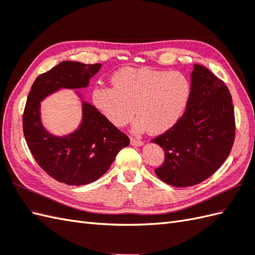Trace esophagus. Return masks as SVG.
I'll list each match as a JSON object with an SVG mask.
<instances>
[{
	"mask_svg": "<svg viewBox=\"0 0 255 255\" xmlns=\"http://www.w3.org/2000/svg\"><path fill=\"white\" fill-rule=\"evenodd\" d=\"M130 142H131L132 145H135V146H141L142 144H143V141H141L140 139H135V138H130Z\"/></svg>",
	"mask_w": 255,
	"mask_h": 255,
	"instance_id": "obj_1",
	"label": "esophagus"
}]
</instances>
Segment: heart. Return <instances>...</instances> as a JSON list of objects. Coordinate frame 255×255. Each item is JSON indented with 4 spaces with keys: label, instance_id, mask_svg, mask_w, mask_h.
I'll return each mask as SVG.
<instances>
[{
    "label": "heart",
    "instance_id": "1",
    "mask_svg": "<svg viewBox=\"0 0 255 255\" xmlns=\"http://www.w3.org/2000/svg\"><path fill=\"white\" fill-rule=\"evenodd\" d=\"M113 87L97 86L92 102L106 120L117 127L135 114L133 130L163 133L174 127L191 96V82L179 72L149 67H123L112 77Z\"/></svg>",
    "mask_w": 255,
    "mask_h": 255
}]
</instances>
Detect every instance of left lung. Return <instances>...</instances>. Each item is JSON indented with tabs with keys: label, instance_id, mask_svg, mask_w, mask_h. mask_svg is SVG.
Instances as JSON below:
<instances>
[{
	"label": "left lung",
	"instance_id": "obj_1",
	"mask_svg": "<svg viewBox=\"0 0 255 255\" xmlns=\"http://www.w3.org/2000/svg\"><path fill=\"white\" fill-rule=\"evenodd\" d=\"M235 130L228 88L206 67L193 65L191 96L185 113L174 127L152 140L165 151L156 176L178 188L208 179L228 157Z\"/></svg>",
	"mask_w": 255,
	"mask_h": 255
}]
</instances>
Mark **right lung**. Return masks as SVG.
I'll use <instances>...</instances> for the list:
<instances>
[{"mask_svg":"<svg viewBox=\"0 0 255 255\" xmlns=\"http://www.w3.org/2000/svg\"><path fill=\"white\" fill-rule=\"evenodd\" d=\"M101 64L65 61L34 80L22 115V129L32 156L47 175L69 186L87 185L103 176L129 138L93 105L82 101L78 129L64 137L46 131L41 123L40 103L60 89L89 85Z\"/></svg>","mask_w":255,"mask_h":255,"instance_id":"1","label":"right lung"}]
</instances>
